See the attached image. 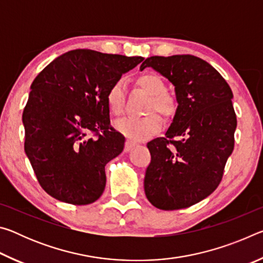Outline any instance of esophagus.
<instances>
[{
	"label": "esophagus",
	"instance_id": "esophagus-1",
	"mask_svg": "<svg viewBox=\"0 0 263 263\" xmlns=\"http://www.w3.org/2000/svg\"><path fill=\"white\" fill-rule=\"evenodd\" d=\"M136 146V142H133L131 140H126L125 142V152H128V151H131L133 147Z\"/></svg>",
	"mask_w": 263,
	"mask_h": 263
}]
</instances>
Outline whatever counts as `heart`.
<instances>
[{
    "label": "heart",
    "instance_id": "1",
    "mask_svg": "<svg viewBox=\"0 0 263 263\" xmlns=\"http://www.w3.org/2000/svg\"><path fill=\"white\" fill-rule=\"evenodd\" d=\"M137 86L149 95L144 117H126L115 123L116 128L131 139L140 140L153 136L161 128V118L152 111H158L164 119L172 118L176 111V101L167 94V87L163 80L154 73H146L137 79ZM106 105L115 116L123 112L125 101V87L122 80H118L109 88L105 95Z\"/></svg>",
    "mask_w": 263,
    "mask_h": 263
}]
</instances>
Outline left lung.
Wrapping results in <instances>:
<instances>
[{"instance_id":"1","label":"left lung","mask_w":263,"mask_h":263,"mask_svg":"<svg viewBox=\"0 0 263 263\" xmlns=\"http://www.w3.org/2000/svg\"><path fill=\"white\" fill-rule=\"evenodd\" d=\"M146 67L174 84L179 104L166 137L147 142L146 197L160 210L189 208L216 190L233 152L232 90L209 62L195 55L151 57L140 69Z\"/></svg>"}]
</instances>
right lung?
Returning a JSON list of instances; mask_svg holds the SVG:
<instances>
[{
    "label": "right lung",
    "mask_w": 263,
    "mask_h": 263,
    "mask_svg": "<svg viewBox=\"0 0 263 263\" xmlns=\"http://www.w3.org/2000/svg\"><path fill=\"white\" fill-rule=\"evenodd\" d=\"M142 57L73 50L31 84L23 111L24 151L39 184L58 201L87 205L105 188V164L125 138L110 125L105 95Z\"/></svg>",
    "instance_id": "obj_1"
}]
</instances>
